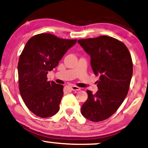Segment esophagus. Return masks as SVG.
<instances>
[{
    "label": "esophagus",
    "instance_id": "obj_1",
    "mask_svg": "<svg viewBox=\"0 0 148 148\" xmlns=\"http://www.w3.org/2000/svg\"><path fill=\"white\" fill-rule=\"evenodd\" d=\"M70 88L72 90H80V87H78V86H74V85H72L70 86Z\"/></svg>",
    "mask_w": 148,
    "mask_h": 148
}]
</instances>
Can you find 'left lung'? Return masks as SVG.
<instances>
[{
  "label": "left lung",
  "mask_w": 148,
  "mask_h": 148,
  "mask_svg": "<svg viewBox=\"0 0 148 148\" xmlns=\"http://www.w3.org/2000/svg\"><path fill=\"white\" fill-rule=\"evenodd\" d=\"M78 42L90 57L94 74L99 76L98 90H86L88 98L81 113L86 119L99 122L110 118L123 103L133 75V62L123 42L108 36L80 39Z\"/></svg>",
  "instance_id": "8db88e82"
}]
</instances>
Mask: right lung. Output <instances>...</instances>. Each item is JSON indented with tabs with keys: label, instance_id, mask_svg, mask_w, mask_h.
Listing matches in <instances>:
<instances>
[{
	"label": "right lung",
	"instance_id": "right-lung-1",
	"mask_svg": "<svg viewBox=\"0 0 148 148\" xmlns=\"http://www.w3.org/2000/svg\"><path fill=\"white\" fill-rule=\"evenodd\" d=\"M76 41L43 33L25 44L17 66L19 89L25 106L35 115L47 118L58 112L64 86L47 81V75Z\"/></svg>",
	"mask_w": 148,
	"mask_h": 148
}]
</instances>
